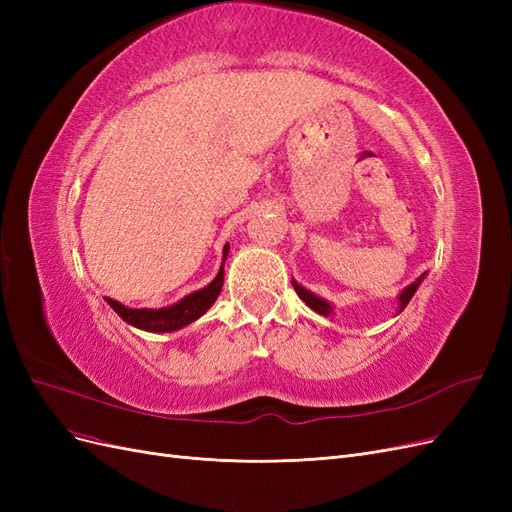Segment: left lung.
Wrapping results in <instances>:
<instances>
[{"label":"left lung","mask_w":512,"mask_h":512,"mask_svg":"<svg viewBox=\"0 0 512 512\" xmlns=\"http://www.w3.org/2000/svg\"><path fill=\"white\" fill-rule=\"evenodd\" d=\"M423 277H425V275H423ZM423 277H421V280H416L414 284H410V286H408L404 292L399 294V312H404V307L410 303L412 294L416 292L418 284L423 282ZM292 286H294V290H297L299 297H301V299H303V301H305L309 307L314 309V312H318V314H322V316H329V314H331V305H329L327 301L320 299V297H316V294H312V292H309V290H305L303 286H299V284L294 282V280H292Z\"/></svg>","instance_id":"8db88e82"}]
</instances>
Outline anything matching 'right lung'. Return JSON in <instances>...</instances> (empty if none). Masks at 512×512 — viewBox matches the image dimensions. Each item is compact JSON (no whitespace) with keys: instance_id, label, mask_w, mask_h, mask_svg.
Returning a JSON list of instances; mask_svg holds the SVG:
<instances>
[{"instance_id":"obj_1","label":"right lung","mask_w":512,"mask_h":512,"mask_svg":"<svg viewBox=\"0 0 512 512\" xmlns=\"http://www.w3.org/2000/svg\"><path fill=\"white\" fill-rule=\"evenodd\" d=\"M226 256H228V243L224 245V260ZM222 286H224V262H222L220 273L215 275V280L209 286L188 294V297L181 299L177 305L162 307V309H130L113 299H106V303L136 329H143L149 333H170L203 316L215 303V299L220 297Z\"/></svg>"}]
</instances>
